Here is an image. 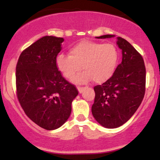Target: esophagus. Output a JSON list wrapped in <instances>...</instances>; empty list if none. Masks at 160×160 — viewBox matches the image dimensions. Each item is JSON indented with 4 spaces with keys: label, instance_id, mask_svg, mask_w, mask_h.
<instances>
[{
    "label": "esophagus",
    "instance_id": "34e87169",
    "mask_svg": "<svg viewBox=\"0 0 160 160\" xmlns=\"http://www.w3.org/2000/svg\"><path fill=\"white\" fill-rule=\"evenodd\" d=\"M78 89L79 92L82 93V90H83V87H81V86H78Z\"/></svg>",
    "mask_w": 160,
    "mask_h": 160
}]
</instances>
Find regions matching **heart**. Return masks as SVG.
<instances>
[{
  "label": "heart",
  "instance_id": "heart-1",
  "mask_svg": "<svg viewBox=\"0 0 160 160\" xmlns=\"http://www.w3.org/2000/svg\"><path fill=\"white\" fill-rule=\"evenodd\" d=\"M118 62V50L111 43H101L82 40L69 49L68 56L60 54L56 65L63 76L71 80L82 70L85 71L74 78L77 82H86L92 79L102 83L111 78Z\"/></svg>",
  "mask_w": 160,
  "mask_h": 160
}]
</instances>
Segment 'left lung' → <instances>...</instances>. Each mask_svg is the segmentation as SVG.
<instances>
[{
  "instance_id": "1",
  "label": "left lung",
  "mask_w": 160,
  "mask_h": 160,
  "mask_svg": "<svg viewBox=\"0 0 160 160\" xmlns=\"http://www.w3.org/2000/svg\"><path fill=\"white\" fill-rule=\"evenodd\" d=\"M111 34L96 37L110 38ZM122 49V62L112 77L94 87L92 113L99 124L108 128L120 127L132 117L142 102L146 89V68L141 55L122 38H117Z\"/></svg>"
}]
</instances>
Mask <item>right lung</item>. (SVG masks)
<instances>
[{
    "label": "right lung",
    "mask_w": 160,
    "mask_h": 160,
    "mask_svg": "<svg viewBox=\"0 0 160 160\" xmlns=\"http://www.w3.org/2000/svg\"><path fill=\"white\" fill-rule=\"evenodd\" d=\"M62 38L45 36L24 49L16 68V95L34 123L47 130L59 128L71 115L77 87L62 75L56 58Z\"/></svg>",
    "instance_id": "obj_1"
}]
</instances>
